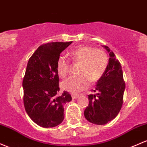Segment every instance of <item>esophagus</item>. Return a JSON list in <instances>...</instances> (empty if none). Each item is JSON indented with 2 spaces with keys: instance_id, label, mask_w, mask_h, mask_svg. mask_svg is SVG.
Here are the masks:
<instances>
[{
  "instance_id": "obj_1",
  "label": "esophagus",
  "mask_w": 147,
  "mask_h": 147,
  "mask_svg": "<svg viewBox=\"0 0 147 147\" xmlns=\"http://www.w3.org/2000/svg\"><path fill=\"white\" fill-rule=\"evenodd\" d=\"M71 96H72V99H77V98L80 96L79 95H77V94H72Z\"/></svg>"
}]
</instances>
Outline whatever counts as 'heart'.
<instances>
[{"label": "heart", "instance_id": "1", "mask_svg": "<svg viewBox=\"0 0 147 147\" xmlns=\"http://www.w3.org/2000/svg\"><path fill=\"white\" fill-rule=\"evenodd\" d=\"M69 56L72 63H80L78 68L80 75L70 77L62 82L63 88L72 93H79L86 89L91 82L95 83L99 81L107 67V54L96 47H79L71 50ZM56 67L59 75L65 77L70 72V61L64 56H60L57 60Z\"/></svg>", "mask_w": 147, "mask_h": 147}]
</instances>
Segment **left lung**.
<instances>
[{"label":"left lung","mask_w":147,"mask_h":147,"mask_svg":"<svg viewBox=\"0 0 147 147\" xmlns=\"http://www.w3.org/2000/svg\"><path fill=\"white\" fill-rule=\"evenodd\" d=\"M102 47L109 52V63L95 90H91L97 93L88 96L89 102L84 110L85 118L97 125L107 123L117 117L123 105L125 88L120 62L108 47Z\"/></svg>","instance_id":"8db88e82"}]
</instances>
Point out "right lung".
<instances>
[{
  "instance_id": "1",
  "label": "right lung",
  "mask_w": 147,
  "mask_h": 147,
  "mask_svg": "<svg viewBox=\"0 0 147 147\" xmlns=\"http://www.w3.org/2000/svg\"><path fill=\"white\" fill-rule=\"evenodd\" d=\"M72 42L40 45L29 59L22 86L24 105L30 119L43 128H52L64 119V104L72 97L67 91L59 93L57 60Z\"/></svg>"
}]
</instances>
